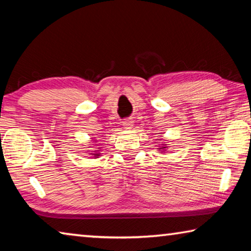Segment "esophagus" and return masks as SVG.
Returning a JSON list of instances; mask_svg holds the SVG:
<instances>
[{"label": "esophagus", "mask_w": 251, "mask_h": 251, "mask_svg": "<svg viewBox=\"0 0 251 251\" xmlns=\"http://www.w3.org/2000/svg\"><path fill=\"white\" fill-rule=\"evenodd\" d=\"M123 126H124L126 129H130L133 126V121L130 118H126L125 121L123 122Z\"/></svg>", "instance_id": "obj_1"}]
</instances>
